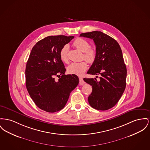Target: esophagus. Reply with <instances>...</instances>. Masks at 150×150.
I'll return each mask as SVG.
<instances>
[{
  "label": "esophagus",
  "mask_w": 150,
  "mask_h": 150,
  "mask_svg": "<svg viewBox=\"0 0 150 150\" xmlns=\"http://www.w3.org/2000/svg\"><path fill=\"white\" fill-rule=\"evenodd\" d=\"M84 83H85V82H84V81L83 79V78H82L81 77H79L80 85H81V86H83V85H84Z\"/></svg>",
  "instance_id": "34e87169"
}]
</instances>
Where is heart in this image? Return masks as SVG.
<instances>
[{
    "mask_svg": "<svg viewBox=\"0 0 150 150\" xmlns=\"http://www.w3.org/2000/svg\"><path fill=\"white\" fill-rule=\"evenodd\" d=\"M73 45L81 52H84V58L89 63H93L95 62L97 57V52L95 49L89 48L90 44L88 41L82 38H78L74 41ZM69 45L66 44L62 47V49L60 50V58L63 62L67 63L69 62ZM87 68L88 64L87 62L86 61L74 62L68 66L67 71L71 74H75L81 76L87 70Z\"/></svg>",
    "mask_w": 150,
    "mask_h": 150,
    "instance_id": "b5f03b06",
    "label": "heart"
}]
</instances>
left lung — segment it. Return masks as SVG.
Here are the masks:
<instances>
[{"label": "left lung", "instance_id": "left-lung-1", "mask_svg": "<svg viewBox=\"0 0 150 150\" xmlns=\"http://www.w3.org/2000/svg\"><path fill=\"white\" fill-rule=\"evenodd\" d=\"M80 37L92 39L97 57L87 73L100 75L96 78H84L92 87L88 98L89 105L98 110H108L118 103L126 88L127 70L120 45L114 38L100 31L81 33Z\"/></svg>", "mask_w": 150, "mask_h": 150}]
</instances>
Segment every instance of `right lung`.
Returning a JSON list of instances; mask_svg holds the SVG:
<instances>
[{"label":"right lung","mask_w":150,"mask_h":150,"mask_svg":"<svg viewBox=\"0 0 150 150\" xmlns=\"http://www.w3.org/2000/svg\"><path fill=\"white\" fill-rule=\"evenodd\" d=\"M74 36L51 35L36 43L32 49L25 69L26 87L35 105L49 113L61 110L71 91L79 84L75 75H65L66 69L59 52ZM55 76H58V81Z\"/></svg>","instance_id":"obj_1"}]
</instances>
